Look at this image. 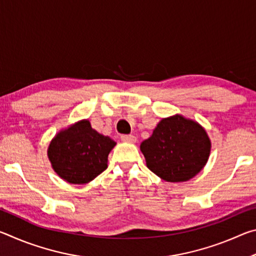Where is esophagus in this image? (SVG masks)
<instances>
[{
  "mask_svg": "<svg viewBox=\"0 0 256 256\" xmlns=\"http://www.w3.org/2000/svg\"><path fill=\"white\" fill-rule=\"evenodd\" d=\"M120 140L123 142H128V144H134L136 141V138L134 136H131V134H125V136H120Z\"/></svg>",
  "mask_w": 256,
  "mask_h": 256,
  "instance_id": "1",
  "label": "esophagus"
}]
</instances>
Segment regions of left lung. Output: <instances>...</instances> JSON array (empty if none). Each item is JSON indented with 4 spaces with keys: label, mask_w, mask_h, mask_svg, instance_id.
<instances>
[{
    "label": "left lung",
    "mask_w": 256,
    "mask_h": 256,
    "mask_svg": "<svg viewBox=\"0 0 256 256\" xmlns=\"http://www.w3.org/2000/svg\"><path fill=\"white\" fill-rule=\"evenodd\" d=\"M140 149L151 172L178 183L193 178L206 166L211 141L198 122L177 114L160 120Z\"/></svg>",
    "instance_id": "left-lung-1"
}]
</instances>
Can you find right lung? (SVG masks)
<instances>
[{"instance_id":"1","label":"right lung","mask_w":256,"mask_h":256,"mask_svg":"<svg viewBox=\"0 0 256 256\" xmlns=\"http://www.w3.org/2000/svg\"><path fill=\"white\" fill-rule=\"evenodd\" d=\"M115 144L110 136L94 130L88 120H82L56 134L47 156L60 178L86 184L106 170L108 154Z\"/></svg>"}]
</instances>
